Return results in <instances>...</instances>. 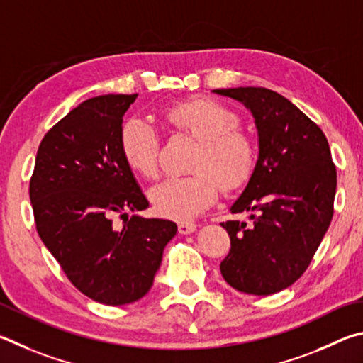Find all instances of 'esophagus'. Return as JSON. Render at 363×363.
Listing matches in <instances>:
<instances>
[{"mask_svg": "<svg viewBox=\"0 0 363 363\" xmlns=\"http://www.w3.org/2000/svg\"><path fill=\"white\" fill-rule=\"evenodd\" d=\"M196 231V225L191 221H178V233L180 234H189Z\"/></svg>", "mask_w": 363, "mask_h": 363, "instance_id": "esophagus-1", "label": "esophagus"}]
</instances>
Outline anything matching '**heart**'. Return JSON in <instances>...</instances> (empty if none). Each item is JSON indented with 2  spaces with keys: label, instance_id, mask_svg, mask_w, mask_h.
I'll use <instances>...</instances> for the list:
<instances>
[{
  "label": "heart",
  "instance_id": "heart-1",
  "mask_svg": "<svg viewBox=\"0 0 363 363\" xmlns=\"http://www.w3.org/2000/svg\"><path fill=\"white\" fill-rule=\"evenodd\" d=\"M172 130L196 140L188 177H172L150 191L156 211L175 220H189L213 204L218 185L225 191L242 186L253 174L257 148L239 127L238 113L218 100L193 97L159 110ZM121 152L132 172L152 178L157 172L159 140L138 118L125 121L119 135Z\"/></svg>",
  "mask_w": 363,
  "mask_h": 363
}]
</instances>
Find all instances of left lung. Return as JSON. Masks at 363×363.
<instances>
[{
    "mask_svg": "<svg viewBox=\"0 0 363 363\" xmlns=\"http://www.w3.org/2000/svg\"><path fill=\"white\" fill-rule=\"evenodd\" d=\"M213 92L249 108L259 142L249 185L231 207V213L252 212V225L221 223L231 239L221 276L244 294H277L308 269L332 221V152L320 127L281 94L266 87Z\"/></svg>",
    "mask_w": 363,
    "mask_h": 363,
    "instance_id": "left-lung-1",
    "label": "left lung"
}]
</instances>
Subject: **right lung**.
Listing matches in <instances>:
<instances>
[{
    "label": "right lung",
    "mask_w": 363,
    "mask_h": 363,
    "mask_svg": "<svg viewBox=\"0 0 363 363\" xmlns=\"http://www.w3.org/2000/svg\"><path fill=\"white\" fill-rule=\"evenodd\" d=\"M137 94H108L73 108L41 140L30 178L36 231L81 294L121 306L148 294L170 220L142 218L148 201L121 152L123 116ZM123 226L112 223L117 215Z\"/></svg>",
    "instance_id": "add662e5"
}]
</instances>
